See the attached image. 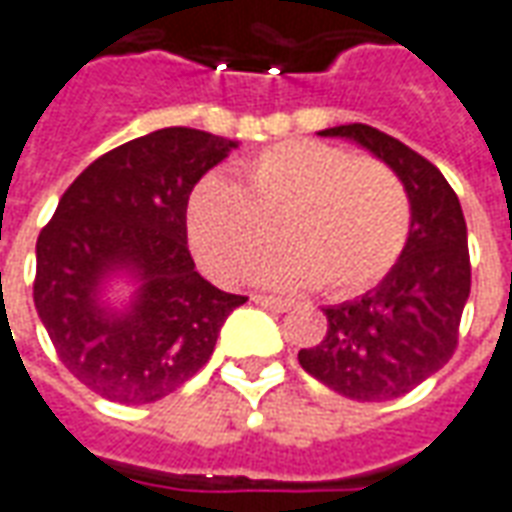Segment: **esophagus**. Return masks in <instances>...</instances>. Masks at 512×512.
Returning <instances> with one entry per match:
<instances>
[{"mask_svg":"<svg viewBox=\"0 0 512 512\" xmlns=\"http://www.w3.org/2000/svg\"><path fill=\"white\" fill-rule=\"evenodd\" d=\"M250 298H253V303H259V306H267V309H273V312H287V309H292V301H287V298H276V295L253 292Z\"/></svg>","mask_w":512,"mask_h":512,"instance_id":"1","label":"esophagus"}]
</instances>
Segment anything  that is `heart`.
Instances as JSON below:
<instances>
[{
    "label": "heart",
    "instance_id": "b5f03b06",
    "mask_svg": "<svg viewBox=\"0 0 512 512\" xmlns=\"http://www.w3.org/2000/svg\"><path fill=\"white\" fill-rule=\"evenodd\" d=\"M276 236L287 248L253 267L278 287L315 284L329 298L373 290L401 262L412 200L393 169L326 142H281L239 181L203 175L186 197V236L217 278H239Z\"/></svg>",
    "mask_w": 512,
    "mask_h": 512
}]
</instances>
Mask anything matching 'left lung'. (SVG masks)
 <instances>
[{"mask_svg":"<svg viewBox=\"0 0 512 512\" xmlns=\"http://www.w3.org/2000/svg\"><path fill=\"white\" fill-rule=\"evenodd\" d=\"M354 139L393 167L412 200V231L393 273L376 290L323 309L326 337L298 362L317 382L354 401H390L438 373L457 351L471 292L468 231L440 169L382 130L354 122L323 130Z\"/></svg>","mask_w":512,"mask_h":512,"instance_id":"1","label":"left lung"}]
</instances>
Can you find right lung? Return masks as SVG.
I'll return each mask as SVG.
<instances>
[{"instance_id":"obj_1","label":"right lung","mask_w":512,"mask_h":512,"mask_svg":"<svg viewBox=\"0 0 512 512\" xmlns=\"http://www.w3.org/2000/svg\"><path fill=\"white\" fill-rule=\"evenodd\" d=\"M231 139L164 128L114 147L63 192L35 245L33 301L63 368L116 404L175 393L209 362L225 317L248 301L217 290L186 245V197ZM114 266L143 278L128 316L96 306Z\"/></svg>"}]
</instances>
